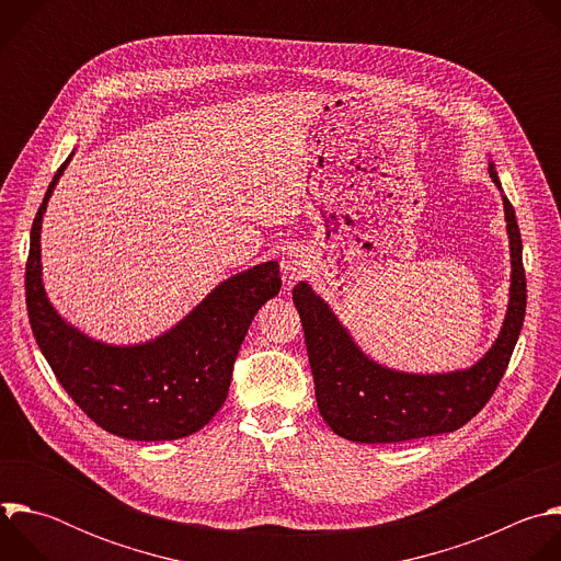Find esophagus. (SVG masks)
Segmentation results:
<instances>
[{
    "label": "esophagus",
    "instance_id": "obj_1",
    "mask_svg": "<svg viewBox=\"0 0 561 561\" xmlns=\"http://www.w3.org/2000/svg\"><path fill=\"white\" fill-rule=\"evenodd\" d=\"M282 273H284V282L288 286H293L295 282L304 279L310 273V262L308 255L301 249H290L284 253L282 257Z\"/></svg>",
    "mask_w": 561,
    "mask_h": 561
}]
</instances>
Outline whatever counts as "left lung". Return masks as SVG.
<instances>
[{
    "label": "left lung",
    "instance_id": "obj_1",
    "mask_svg": "<svg viewBox=\"0 0 561 561\" xmlns=\"http://www.w3.org/2000/svg\"><path fill=\"white\" fill-rule=\"evenodd\" d=\"M489 173L504 204L511 288L500 335L472 366L448 373L388 368L359 348L333 308L308 282L293 288L314 379L317 409L335 435L357 444H394L453 433L482 411L495 392L524 327L526 275L515 210L504 195L493 162H489Z\"/></svg>",
    "mask_w": 561,
    "mask_h": 561
}]
</instances>
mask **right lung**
I'll use <instances>...</instances> for the list:
<instances>
[{
    "label": "right lung",
    "instance_id": "right-lung-1",
    "mask_svg": "<svg viewBox=\"0 0 561 561\" xmlns=\"http://www.w3.org/2000/svg\"><path fill=\"white\" fill-rule=\"evenodd\" d=\"M75 150L55 173L31 230L26 308L42 355L72 402L104 431L135 442H171L204 428L228 394L232 364L257 310L279 288L264 262L217 284L175 327L139 344L95 340L55 310L42 277V221Z\"/></svg>",
    "mask_w": 561,
    "mask_h": 561
}]
</instances>
